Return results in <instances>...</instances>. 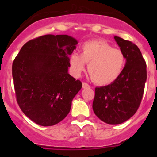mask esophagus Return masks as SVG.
Masks as SVG:
<instances>
[{"label":"esophagus","mask_w":157,"mask_h":157,"mask_svg":"<svg viewBox=\"0 0 157 157\" xmlns=\"http://www.w3.org/2000/svg\"><path fill=\"white\" fill-rule=\"evenodd\" d=\"M90 85H89V84H87V83H86V82H83L82 83V88L83 89H86V88H90Z\"/></svg>","instance_id":"obj_1"}]
</instances>
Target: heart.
Segmentation results:
<instances>
[{
	"label": "heart",
	"instance_id": "obj_1",
	"mask_svg": "<svg viewBox=\"0 0 157 157\" xmlns=\"http://www.w3.org/2000/svg\"><path fill=\"white\" fill-rule=\"evenodd\" d=\"M71 69L78 76L86 68L93 81L98 85H109L121 75L125 64V57L119 48H114L102 40H93L83 44L82 54L73 52L70 59Z\"/></svg>",
	"mask_w": 157,
	"mask_h": 157
}]
</instances>
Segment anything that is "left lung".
Here are the masks:
<instances>
[{
    "label": "left lung",
    "mask_w": 157,
    "mask_h": 157,
    "mask_svg": "<svg viewBox=\"0 0 157 157\" xmlns=\"http://www.w3.org/2000/svg\"><path fill=\"white\" fill-rule=\"evenodd\" d=\"M114 38L124 55L126 64L116 81L95 89L93 102L96 116L111 125L124 123L135 114L147 78L146 63L138 47L117 36Z\"/></svg>",
    "instance_id": "left-lung-1"
}]
</instances>
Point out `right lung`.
I'll return each instance as SVG.
<instances>
[{
    "mask_svg": "<svg viewBox=\"0 0 157 157\" xmlns=\"http://www.w3.org/2000/svg\"><path fill=\"white\" fill-rule=\"evenodd\" d=\"M77 44L67 34H47L27 41L14 59L18 105L38 125L53 126L63 120L81 90V82L68 74L69 55Z\"/></svg>",
    "mask_w": 157,
    "mask_h": 157,
    "instance_id": "add662e5",
    "label": "right lung"
}]
</instances>
